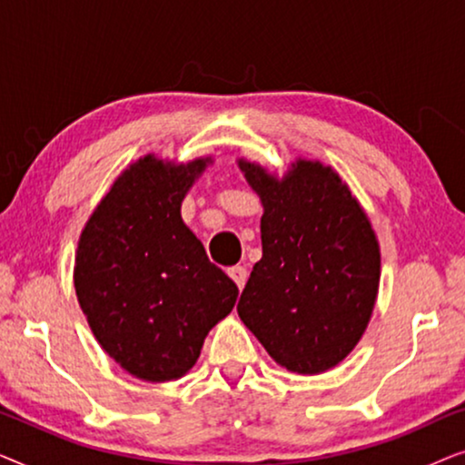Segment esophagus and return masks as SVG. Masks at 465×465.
Returning a JSON list of instances; mask_svg holds the SVG:
<instances>
[{"instance_id": "esophagus-1", "label": "esophagus", "mask_w": 465, "mask_h": 465, "mask_svg": "<svg viewBox=\"0 0 465 465\" xmlns=\"http://www.w3.org/2000/svg\"><path fill=\"white\" fill-rule=\"evenodd\" d=\"M228 275H231L232 282L237 283V285H239V290H241V288H243V285H245V282H247V275H250V272H247L245 266L237 264V266H231V269H228Z\"/></svg>"}]
</instances>
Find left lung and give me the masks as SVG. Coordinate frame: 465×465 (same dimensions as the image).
<instances>
[{"label":"left lung","mask_w":465,"mask_h":465,"mask_svg":"<svg viewBox=\"0 0 465 465\" xmlns=\"http://www.w3.org/2000/svg\"><path fill=\"white\" fill-rule=\"evenodd\" d=\"M262 199V258L239 317L279 366L328 371L358 345L379 290V243L360 203L320 163L298 161L282 182L239 161Z\"/></svg>","instance_id":"1"}]
</instances>
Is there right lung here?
<instances>
[{"mask_svg": "<svg viewBox=\"0 0 465 465\" xmlns=\"http://www.w3.org/2000/svg\"><path fill=\"white\" fill-rule=\"evenodd\" d=\"M209 161L154 156L118 177L82 231L74 283L101 347L145 381H171L199 360L239 288L182 222L180 207Z\"/></svg>", "mask_w": 465, "mask_h": 465, "instance_id": "add662e5", "label": "right lung"}]
</instances>
